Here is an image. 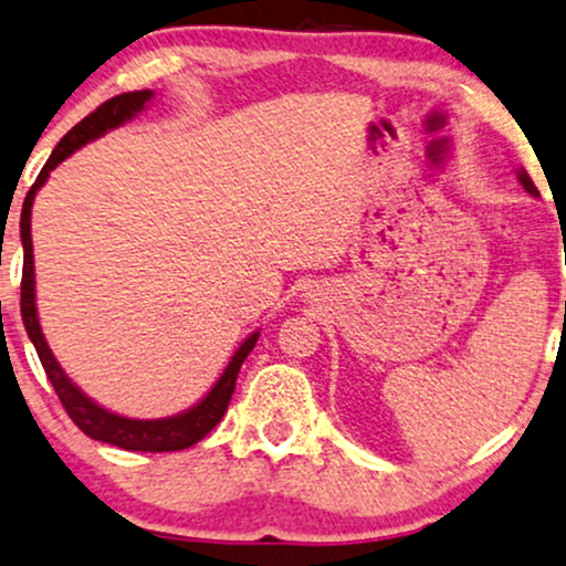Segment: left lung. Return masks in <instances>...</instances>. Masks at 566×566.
I'll return each mask as SVG.
<instances>
[{
  "instance_id": "left-lung-1",
  "label": "left lung",
  "mask_w": 566,
  "mask_h": 566,
  "mask_svg": "<svg viewBox=\"0 0 566 566\" xmlns=\"http://www.w3.org/2000/svg\"><path fill=\"white\" fill-rule=\"evenodd\" d=\"M520 181H522V187L527 189L530 195H537V187L533 184V179H530V176H527V171H524V168H520Z\"/></svg>"
}]
</instances>
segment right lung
I'll list each match as a JSON object with an SVG mask.
<instances>
[{"label": "right lung", "mask_w": 566, "mask_h": 566, "mask_svg": "<svg viewBox=\"0 0 566 566\" xmlns=\"http://www.w3.org/2000/svg\"><path fill=\"white\" fill-rule=\"evenodd\" d=\"M153 97V92L145 88V92H126L118 94V97L102 102L94 113H88L81 124H76L67 132L63 139L57 142V147L52 149L50 160L44 163L42 174L36 176L33 187L29 189L23 200V213H20V240H23V279H20V316H23L25 332H29L33 348L39 353V360H42L46 379H50L54 392H57L60 403L67 411V417L73 419V424L78 427L81 432L88 434L92 440L111 442V446L124 448V451H149V453H163V451H184V448L200 442L206 434L213 430L218 421L227 413L231 395H234L237 374H240L244 358L250 356V350L255 348L258 332L250 335L240 345V350L234 353V358L229 360L227 371L221 374L213 390H210L200 403L189 408V411L179 413V417L168 419H126L118 417V413L105 411V408L88 400L84 392L78 390L71 379L65 377V371L60 369V364L54 360L50 345L42 335V326H39L36 318V301H33V244H31V206L33 197H36L39 187L46 181V176L57 163H63L67 155L76 153L78 147H84L88 139H97L107 132V128L120 126L124 120L134 118L136 113L145 107V102Z\"/></svg>", "instance_id": "right-lung-1"}]
</instances>
